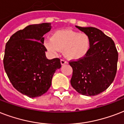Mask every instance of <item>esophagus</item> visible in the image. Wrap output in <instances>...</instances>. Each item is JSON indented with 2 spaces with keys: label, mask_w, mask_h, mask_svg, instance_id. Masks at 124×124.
<instances>
[{
  "label": "esophagus",
  "mask_w": 124,
  "mask_h": 124,
  "mask_svg": "<svg viewBox=\"0 0 124 124\" xmlns=\"http://www.w3.org/2000/svg\"><path fill=\"white\" fill-rule=\"evenodd\" d=\"M67 62L66 61H65V59H61V64L62 65H65V64H67Z\"/></svg>",
  "instance_id": "obj_1"
}]
</instances>
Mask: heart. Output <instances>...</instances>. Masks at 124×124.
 <instances>
[{"label":"heart","mask_w":124,"mask_h":124,"mask_svg":"<svg viewBox=\"0 0 124 124\" xmlns=\"http://www.w3.org/2000/svg\"><path fill=\"white\" fill-rule=\"evenodd\" d=\"M45 46L52 53H58L59 50H63L67 59L79 60L88 54L91 41L86 33H80L72 30H61L55 31L51 39H46Z\"/></svg>","instance_id":"b5f03b06"}]
</instances>
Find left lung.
I'll return each instance as SVG.
<instances>
[{"instance_id": "obj_1", "label": "left lung", "mask_w": 124, "mask_h": 124, "mask_svg": "<svg viewBox=\"0 0 124 124\" xmlns=\"http://www.w3.org/2000/svg\"><path fill=\"white\" fill-rule=\"evenodd\" d=\"M76 27L89 35L91 46L85 57L69 62L73 70L71 85L81 94L96 96L105 91L114 81L118 54L113 39L100 30Z\"/></svg>"}]
</instances>
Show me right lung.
<instances>
[{"mask_svg":"<svg viewBox=\"0 0 124 124\" xmlns=\"http://www.w3.org/2000/svg\"><path fill=\"white\" fill-rule=\"evenodd\" d=\"M51 29L50 23L26 26L15 32L6 43L4 67L15 89L30 98L41 96L52 84L60 59H48L43 35Z\"/></svg>","mask_w":124,"mask_h":124,"instance_id":"add662e5","label":"right lung"}]
</instances>
